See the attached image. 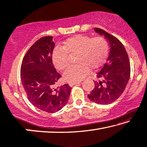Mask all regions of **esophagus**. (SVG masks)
Here are the masks:
<instances>
[{"label": "esophagus", "instance_id": "obj_1", "mask_svg": "<svg viewBox=\"0 0 147 147\" xmlns=\"http://www.w3.org/2000/svg\"><path fill=\"white\" fill-rule=\"evenodd\" d=\"M80 83V82H69V86H71V87H72L73 86H74V85H75V84H79Z\"/></svg>", "mask_w": 147, "mask_h": 147}]
</instances>
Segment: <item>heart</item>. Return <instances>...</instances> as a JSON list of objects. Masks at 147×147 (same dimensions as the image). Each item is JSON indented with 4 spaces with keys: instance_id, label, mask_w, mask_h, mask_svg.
<instances>
[{
    "instance_id": "1",
    "label": "heart",
    "mask_w": 147,
    "mask_h": 147,
    "mask_svg": "<svg viewBox=\"0 0 147 147\" xmlns=\"http://www.w3.org/2000/svg\"><path fill=\"white\" fill-rule=\"evenodd\" d=\"M109 45L103 37H90L82 35L71 37L63 43L62 49H54L52 61L55 67L63 71L69 67L67 54H76V66L69 68L63 74V79L67 82H74L82 79L92 69L100 68L106 61L108 55Z\"/></svg>"
}]
</instances>
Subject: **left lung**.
<instances>
[{
    "label": "left lung",
    "mask_w": 147,
    "mask_h": 147,
    "mask_svg": "<svg viewBox=\"0 0 147 147\" xmlns=\"http://www.w3.org/2000/svg\"><path fill=\"white\" fill-rule=\"evenodd\" d=\"M94 31L104 36L109 45L108 59L101 70L97 73L98 81L88 98L98 104L107 105L115 102L120 97L130 77V63L128 55L121 41L115 37L100 28Z\"/></svg>",
    "instance_id": "left-lung-1"
}]
</instances>
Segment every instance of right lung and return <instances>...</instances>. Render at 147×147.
<instances>
[{
  "label": "right lung",
  "instance_id": "add662e5",
  "mask_svg": "<svg viewBox=\"0 0 147 147\" xmlns=\"http://www.w3.org/2000/svg\"><path fill=\"white\" fill-rule=\"evenodd\" d=\"M53 38L45 36L35 42L25 55L20 69L22 84L28 99L37 108L48 113L63 108L71 91L68 84L55 88L61 76L52 62Z\"/></svg>",
  "mask_w": 147,
  "mask_h": 147
}]
</instances>
